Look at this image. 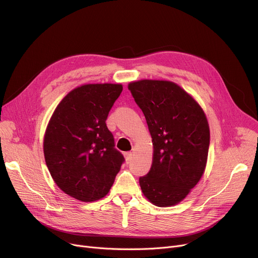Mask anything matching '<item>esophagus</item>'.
I'll use <instances>...</instances> for the list:
<instances>
[{"label": "esophagus", "mask_w": 258, "mask_h": 258, "mask_svg": "<svg viewBox=\"0 0 258 258\" xmlns=\"http://www.w3.org/2000/svg\"><path fill=\"white\" fill-rule=\"evenodd\" d=\"M132 153L131 152H126V153H124V157H125V160H126V162L127 163H130V161L132 160Z\"/></svg>", "instance_id": "34e87169"}]
</instances>
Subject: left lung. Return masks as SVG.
<instances>
[{
  "label": "left lung",
  "mask_w": 258,
  "mask_h": 258,
  "mask_svg": "<svg viewBox=\"0 0 258 258\" xmlns=\"http://www.w3.org/2000/svg\"><path fill=\"white\" fill-rule=\"evenodd\" d=\"M152 135L151 170L139 178L154 205L178 204L204 173L210 143L208 121L198 102L171 81L140 80L128 85Z\"/></svg>",
  "instance_id": "obj_1"
}]
</instances>
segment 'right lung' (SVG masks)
<instances>
[{"mask_svg": "<svg viewBox=\"0 0 258 258\" xmlns=\"http://www.w3.org/2000/svg\"><path fill=\"white\" fill-rule=\"evenodd\" d=\"M121 85H85L71 91L54 111L44 155L54 182L70 197L97 201L107 195L124 157L115 148L105 120Z\"/></svg>", "mask_w": 258, "mask_h": 258, "instance_id": "obj_1", "label": "right lung"}]
</instances>
